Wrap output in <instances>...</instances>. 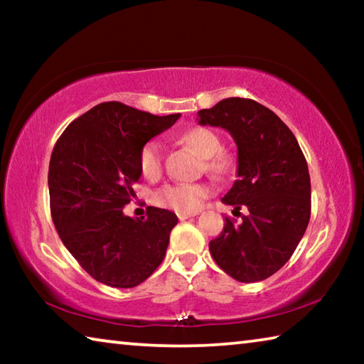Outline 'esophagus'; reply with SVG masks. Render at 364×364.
<instances>
[{
    "mask_svg": "<svg viewBox=\"0 0 364 364\" xmlns=\"http://www.w3.org/2000/svg\"><path fill=\"white\" fill-rule=\"evenodd\" d=\"M193 217H196V213H178V218H180L181 221L188 220V218H193Z\"/></svg>",
    "mask_w": 364,
    "mask_h": 364,
    "instance_id": "obj_1",
    "label": "esophagus"
}]
</instances>
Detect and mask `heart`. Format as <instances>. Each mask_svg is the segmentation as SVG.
Returning <instances> with one entry per match:
<instances>
[{
  "instance_id": "heart-1",
  "label": "heart",
  "mask_w": 364,
  "mask_h": 364,
  "mask_svg": "<svg viewBox=\"0 0 364 364\" xmlns=\"http://www.w3.org/2000/svg\"><path fill=\"white\" fill-rule=\"evenodd\" d=\"M183 141L197 156L211 159L221 151L220 138L208 128L197 127L183 134ZM208 168L225 173L230 168V160L223 156L214 157L208 162ZM139 170L146 178H156L162 170V147L157 141H149L139 152ZM210 194V188L204 183H168L156 193V202L178 213H196L202 202Z\"/></svg>"
}]
</instances>
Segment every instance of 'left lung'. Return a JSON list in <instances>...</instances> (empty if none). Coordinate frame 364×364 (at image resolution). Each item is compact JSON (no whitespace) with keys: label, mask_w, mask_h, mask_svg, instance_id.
<instances>
[{"label":"left lung","mask_w":364,"mask_h":364,"mask_svg":"<svg viewBox=\"0 0 364 364\" xmlns=\"http://www.w3.org/2000/svg\"><path fill=\"white\" fill-rule=\"evenodd\" d=\"M199 125L223 128L237 149L236 178L221 202L239 210L208 244L218 267L239 282H258L284 267L310 221L311 186L294 133L273 110L244 97H228L197 112Z\"/></svg>","instance_id":"obj_1"}]
</instances>
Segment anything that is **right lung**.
Wrapping results in <instances>:
<instances>
[{"instance_id":"add662e5","label":"right lung","mask_w":364,"mask_h":364,"mask_svg":"<svg viewBox=\"0 0 364 364\" xmlns=\"http://www.w3.org/2000/svg\"><path fill=\"white\" fill-rule=\"evenodd\" d=\"M180 117L102 102L73 120L54 146L48 173L54 226L67 250L102 284L134 287L164 260L176 215L147 207L146 217L132 218L123 207L141 178L143 146Z\"/></svg>"}]
</instances>
